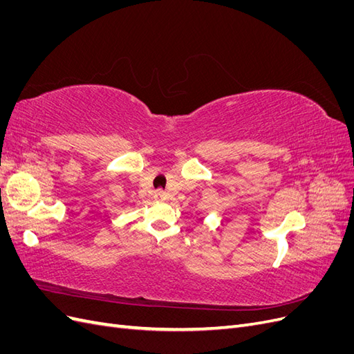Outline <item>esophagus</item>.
<instances>
[{
  "instance_id": "34e87169",
  "label": "esophagus",
  "mask_w": 354,
  "mask_h": 354,
  "mask_svg": "<svg viewBox=\"0 0 354 354\" xmlns=\"http://www.w3.org/2000/svg\"><path fill=\"white\" fill-rule=\"evenodd\" d=\"M153 198H155V201H167V199H168V195L165 194L164 190H156Z\"/></svg>"
}]
</instances>
